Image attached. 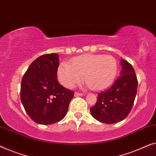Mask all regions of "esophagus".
I'll list each match as a JSON object with an SVG mask.
<instances>
[{"label": "esophagus", "mask_w": 156, "mask_h": 156, "mask_svg": "<svg viewBox=\"0 0 156 156\" xmlns=\"http://www.w3.org/2000/svg\"><path fill=\"white\" fill-rule=\"evenodd\" d=\"M82 95H83V93H77V92H76V93H75V96H76V97H78V96H82Z\"/></svg>", "instance_id": "34e87169"}]
</instances>
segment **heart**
<instances>
[{
	"label": "heart",
	"instance_id": "obj_1",
	"mask_svg": "<svg viewBox=\"0 0 156 156\" xmlns=\"http://www.w3.org/2000/svg\"><path fill=\"white\" fill-rule=\"evenodd\" d=\"M117 72L114 57L102 54H86L63 63L58 69V78L64 86L71 88L82 80L94 90H102L113 82Z\"/></svg>",
	"mask_w": 156,
	"mask_h": 156
}]
</instances>
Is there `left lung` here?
<instances>
[{
  "label": "left lung",
  "instance_id": "obj_1",
  "mask_svg": "<svg viewBox=\"0 0 156 156\" xmlns=\"http://www.w3.org/2000/svg\"><path fill=\"white\" fill-rule=\"evenodd\" d=\"M122 70L114 84L98 94L91 115L100 122L115 124L124 120L132 109L137 93L138 80L132 66L122 59Z\"/></svg>",
  "mask_w": 156,
  "mask_h": 156
}]
</instances>
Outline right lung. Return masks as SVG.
Instances as JSON below:
<instances>
[{
    "label": "right lung",
    "mask_w": 156,
    "mask_h": 156,
    "mask_svg": "<svg viewBox=\"0 0 156 156\" xmlns=\"http://www.w3.org/2000/svg\"><path fill=\"white\" fill-rule=\"evenodd\" d=\"M59 65L57 54H44L30 65L21 81L20 100L34 122L51 124L63 119L74 92L57 80Z\"/></svg>",
    "instance_id": "add662e5"
}]
</instances>
